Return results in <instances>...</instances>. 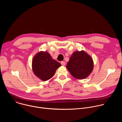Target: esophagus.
<instances>
[{
    "instance_id": "1",
    "label": "esophagus",
    "mask_w": 122,
    "mask_h": 122,
    "mask_svg": "<svg viewBox=\"0 0 122 122\" xmlns=\"http://www.w3.org/2000/svg\"><path fill=\"white\" fill-rule=\"evenodd\" d=\"M61 64L62 65V66H65V62L64 61H62V62H61Z\"/></svg>"
}]
</instances>
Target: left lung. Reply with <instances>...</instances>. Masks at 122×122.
Segmentation results:
<instances>
[{
	"label": "left lung",
	"instance_id": "obj_1",
	"mask_svg": "<svg viewBox=\"0 0 122 122\" xmlns=\"http://www.w3.org/2000/svg\"><path fill=\"white\" fill-rule=\"evenodd\" d=\"M66 67L71 75L77 79H84L92 72L94 62L92 58L82 50L76 51L72 54Z\"/></svg>",
	"mask_w": 122,
	"mask_h": 122
}]
</instances>
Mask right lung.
Instances as JSON below:
<instances>
[{
  "label": "right lung",
  "mask_w": 122,
  "mask_h": 122,
  "mask_svg": "<svg viewBox=\"0 0 122 122\" xmlns=\"http://www.w3.org/2000/svg\"><path fill=\"white\" fill-rule=\"evenodd\" d=\"M60 66L61 64L52 58L50 54L46 51H41L36 54L32 62L34 74L43 81L53 77L56 69Z\"/></svg>",
  "instance_id": "right-lung-1"
}]
</instances>
